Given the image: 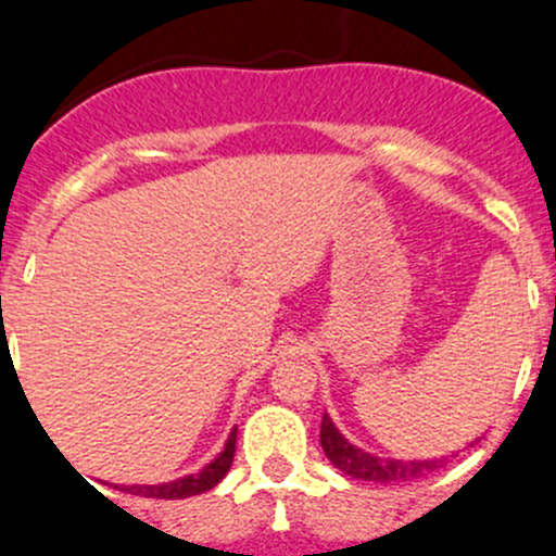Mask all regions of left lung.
I'll list each match as a JSON object with an SVG mask.
<instances>
[{
  "label": "left lung",
  "mask_w": 556,
  "mask_h": 556,
  "mask_svg": "<svg viewBox=\"0 0 556 556\" xmlns=\"http://www.w3.org/2000/svg\"><path fill=\"white\" fill-rule=\"evenodd\" d=\"M320 445L331 465L342 470L344 476L358 478V481L371 483H402L424 478L427 472H434L443 467L445 459H424V462H402V459H382V456H371L366 451L355 448L353 443L342 438L328 415H323L320 424Z\"/></svg>",
  "instance_id": "8db88e82"
}]
</instances>
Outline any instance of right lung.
<instances>
[{"label":"right lung","instance_id":"add662e5","mask_svg":"<svg viewBox=\"0 0 556 556\" xmlns=\"http://www.w3.org/2000/svg\"><path fill=\"white\" fill-rule=\"evenodd\" d=\"M233 454H236V429L230 432L223 454H219L212 465L203 467L201 472H195V476H185L179 478V481L160 483V486H147V483L141 486V483H135V486H122V492L138 494V497H154V500H185V497H192V494H203L208 492V489L217 486V483L228 476L230 465H233Z\"/></svg>","mask_w":556,"mask_h":556}]
</instances>
